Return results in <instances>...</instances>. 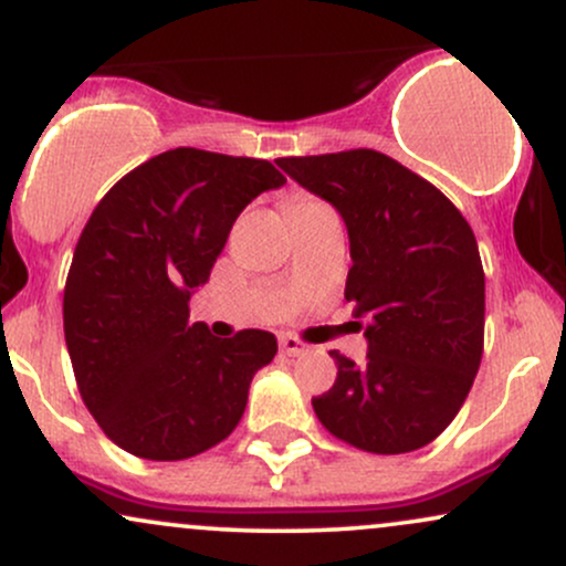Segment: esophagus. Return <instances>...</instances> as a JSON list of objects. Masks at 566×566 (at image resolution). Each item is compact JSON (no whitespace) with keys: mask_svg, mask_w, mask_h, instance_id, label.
Segmentation results:
<instances>
[{"mask_svg":"<svg viewBox=\"0 0 566 566\" xmlns=\"http://www.w3.org/2000/svg\"><path fill=\"white\" fill-rule=\"evenodd\" d=\"M279 346H282V354L287 356H305L308 354V346L303 340H297L295 335H282L279 337Z\"/></svg>","mask_w":566,"mask_h":566,"instance_id":"obj_1","label":"esophagus"}]
</instances>
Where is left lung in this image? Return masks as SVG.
Here are the masks:
<instances>
[{
	"label": "left lung",
	"mask_w": 566,
	"mask_h": 566,
	"mask_svg": "<svg viewBox=\"0 0 566 566\" xmlns=\"http://www.w3.org/2000/svg\"><path fill=\"white\" fill-rule=\"evenodd\" d=\"M276 165L346 223V301L367 337L365 365L329 350L337 378L311 401L316 418L365 452L420 450L452 423L482 361L484 271L471 226L439 188L369 148Z\"/></svg>",
	"instance_id": "obj_1"
}]
</instances>
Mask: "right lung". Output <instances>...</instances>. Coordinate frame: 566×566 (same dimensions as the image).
Instances as JSON below:
<instances>
[{
    "label": "right lung",
    "instance_id": "add662e5",
    "mask_svg": "<svg viewBox=\"0 0 566 566\" xmlns=\"http://www.w3.org/2000/svg\"><path fill=\"white\" fill-rule=\"evenodd\" d=\"M284 184L265 159L172 148L127 172L90 216L63 292V333L84 405L125 452L193 458L242 420L276 337L242 329L220 340L188 322V303L239 212Z\"/></svg>",
    "mask_w": 566,
    "mask_h": 566
}]
</instances>
